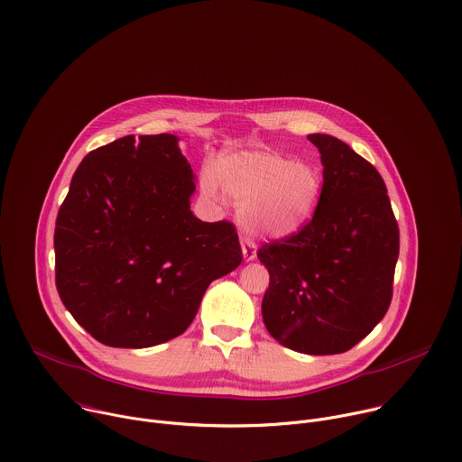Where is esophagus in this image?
<instances>
[{
    "label": "esophagus",
    "instance_id": "obj_1",
    "mask_svg": "<svg viewBox=\"0 0 462 462\" xmlns=\"http://www.w3.org/2000/svg\"><path fill=\"white\" fill-rule=\"evenodd\" d=\"M241 248H243V257L245 261H252L255 257V243L250 239H241Z\"/></svg>",
    "mask_w": 462,
    "mask_h": 462
}]
</instances>
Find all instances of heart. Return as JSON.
<instances>
[{
	"mask_svg": "<svg viewBox=\"0 0 462 462\" xmlns=\"http://www.w3.org/2000/svg\"><path fill=\"white\" fill-rule=\"evenodd\" d=\"M219 180L236 207L239 225L252 237L280 239L300 230L312 216L318 197V173L274 152H239L219 166ZM205 188L216 193L208 173Z\"/></svg>",
	"mask_w": 462,
	"mask_h": 462,
	"instance_id": "1",
	"label": "heart"
}]
</instances>
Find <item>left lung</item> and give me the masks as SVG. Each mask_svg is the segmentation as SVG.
<instances>
[{"label": "left lung", "instance_id": "8db88e82", "mask_svg": "<svg viewBox=\"0 0 462 462\" xmlns=\"http://www.w3.org/2000/svg\"><path fill=\"white\" fill-rule=\"evenodd\" d=\"M323 184L312 219L265 243L271 283L261 312L282 346L305 355L355 347L383 318L399 259V225L376 168L331 135L314 134Z\"/></svg>", "mask_w": 462, "mask_h": 462}]
</instances>
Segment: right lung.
<instances>
[{
  "label": "right lung",
  "mask_w": 462,
  "mask_h": 462,
  "mask_svg": "<svg viewBox=\"0 0 462 462\" xmlns=\"http://www.w3.org/2000/svg\"><path fill=\"white\" fill-rule=\"evenodd\" d=\"M177 141L127 135L93 150L58 210V294L104 346L143 349L182 335L208 285L243 259L232 223L189 210L195 180Z\"/></svg>",
  "instance_id": "right-lung-1"
}]
</instances>
